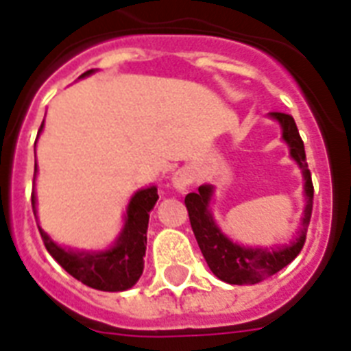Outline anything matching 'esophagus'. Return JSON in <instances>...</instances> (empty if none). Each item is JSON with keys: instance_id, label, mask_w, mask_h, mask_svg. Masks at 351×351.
<instances>
[{"instance_id": "esophagus-1", "label": "esophagus", "mask_w": 351, "mask_h": 351, "mask_svg": "<svg viewBox=\"0 0 351 351\" xmlns=\"http://www.w3.org/2000/svg\"><path fill=\"white\" fill-rule=\"evenodd\" d=\"M171 184H173V187H175L178 193H184L187 187L193 184V173L189 169H186V167H182V169L173 173Z\"/></svg>"}]
</instances>
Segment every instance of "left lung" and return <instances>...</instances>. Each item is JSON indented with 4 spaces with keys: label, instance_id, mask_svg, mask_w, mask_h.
<instances>
[{
    "label": "left lung",
    "instance_id": "1",
    "mask_svg": "<svg viewBox=\"0 0 351 351\" xmlns=\"http://www.w3.org/2000/svg\"><path fill=\"white\" fill-rule=\"evenodd\" d=\"M269 116L276 119L282 127V138L289 145L291 156L300 165L304 173V191H306V210L302 217V226L296 239L291 245L278 248H252L241 247L219 230L210 213V200L213 195V186H200L197 193L186 195V208L189 213V223L199 243L200 252L204 256L210 271L226 283L232 285H252L263 282L265 278L276 274L287 267L306 243L307 226L311 221L313 211V182L311 173L307 169L306 149L302 141L293 116L283 112H271Z\"/></svg>",
    "mask_w": 351,
    "mask_h": 351
}]
</instances>
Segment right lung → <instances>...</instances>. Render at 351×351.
I'll return each instance as SVG.
<instances>
[{"instance_id": "right-lung-1", "label": "right lung", "mask_w": 351, "mask_h": 351, "mask_svg": "<svg viewBox=\"0 0 351 351\" xmlns=\"http://www.w3.org/2000/svg\"><path fill=\"white\" fill-rule=\"evenodd\" d=\"M93 73V69L82 73V77ZM44 123L40 127L42 132ZM36 171V167H34ZM158 200L156 186L145 187L132 195L128 202L127 215H125V226L121 234L114 243V247L101 252H77L71 248L58 247L55 241L49 239V235L40 228V235L44 241L47 252L57 259V263L64 271L71 274L75 280H79L84 285L97 291H127L138 282L143 272V256L147 248V226H149V211L154 208ZM33 211L36 215V197L31 195Z\"/></svg>"}]
</instances>
